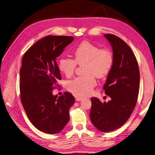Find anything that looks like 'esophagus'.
<instances>
[{
    "mask_svg": "<svg viewBox=\"0 0 155 155\" xmlns=\"http://www.w3.org/2000/svg\"><path fill=\"white\" fill-rule=\"evenodd\" d=\"M75 100H76L77 101H82L83 100V98H81V97H77V98H75Z\"/></svg>",
    "mask_w": 155,
    "mask_h": 155,
    "instance_id": "34e87169",
    "label": "esophagus"
}]
</instances>
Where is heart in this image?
<instances>
[{"mask_svg":"<svg viewBox=\"0 0 155 155\" xmlns=\"http://www.w3.org/2000/svg\"><path fill=\"white\" fill-rule=\"evenodd\" d=\"M74 59L62 57L58 61L59 70L66 77H70L75 71L77 64L84 66L87 74L69 81L68 89L79 96L91 94L96 84L95 77L104 78L109 73L114 63V56L109 48H100L87 41L80 43L73 51Z\"/></svg>","mask_w":155,"mask_h":155,"instance_id":"obj_1","label":"heart"}]
</instances>
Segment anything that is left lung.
Returning <instances> with one entry per match:
<instances>
[{"mask_svg":"<svg viewBox=\"0 0 155 155\" xmlns=\"http://www.w3.org/2000/svg\"><path fill=\"white\" fill-rule=\"evenodd\" d=\"M113 50L114 63L104 86L111 98L102 103L91 98L89 116L94 127L102 132L115 130L127 121L138 98L140 73L133 51L123 39L114 34H104Z\"/></svg>","mask_w":155,"mask_h":155,"instance_id":"8db88e82","label":"left lung"}]
</instances>
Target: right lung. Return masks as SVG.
Returning <instances> with one entry per match:
<instances>
[{
  "label": "right lung",
  "mask_w": 155,
  "mask_h": 155,
  "mask_svg": "<svg viewBox=\"0 0 155 155\" xmlns=\"http://www.w3.org/2000/svg\"><path fill=\"white\" fill-rule=\"evenodd\" d=\"M74 39L72 36H48L34 43L24 55L20 71L21 102L31 123L48 134L59 133L70 120L74 96L65 92L58 97L52 91L61 80L57 57Z\"/></svg>",
  "instance_id": "1"
}]
</instances>
